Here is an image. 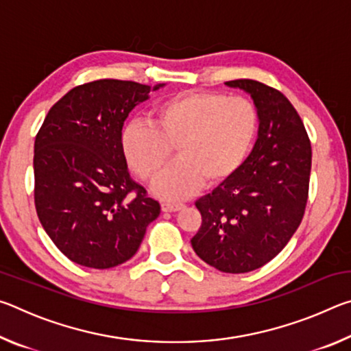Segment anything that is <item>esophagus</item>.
<instances>
[{"label": "esophagus", "instance_id": "1", "mask_svg": "<svg viewBox=\"0 0 351 351\" xmlns=\"http://www.w3.org/2000/svg\"><path fill=\"white\" fill-rule=\"evenodd\" d=\"M181 207H182L181 203H162L161 204V209L164 212H176V210H180Z\"/></svg>", "mask_w": 351, "mask_h": 351}]
</instances>
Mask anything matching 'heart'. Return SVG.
<instances>
[{
  "label": "heart",
  "mask_w": 351,
  "mask_h": 351,
  "mask_svg": "<svg viewBox=\"0 0 351 351\" xmlns=\"http://www.w3.org/2000/svg\"><path fill=\"white\" fill-rule=\"evenodd\" d=\"M260 112L251 99L215 91H184L154 105L152 125L132 122L122 130V153L141 180L153 181L159 197L178 199L203 186L229 180L257 138Z\"/></svg>",
  "instance_id": "1"
}]
</instances>
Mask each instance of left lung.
<instances>
[{
  "label": "left lung",
  "instance_id": "obj_1",
  "mask_svg": "<svg viewBox=\"0 0 351 351\" xmlns=\"http://www.w3.org/2000/svg\"><path fill=\"white\" fill-rule=\"evenodd\" d=\"M251 94L260 112L258 139L234 176L195 206L201 213L193 251L213 268L241 274L268 263L304 218L311 142L293 104L265 83L226 82Z\"/></svg>",
  "mask_w": 351,
  "mask_h": 351
}]
</instances>
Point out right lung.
<instances>
[{
	"mask_svg": "<svg viewBox=\"0 0 351 351\" xmlns=\"http://www.w3.org/2000/svg\"><path fill=\"white\" fill-rule=\"evenodd\" d=\"M148 93L130 80L83 83L52 105L35 136V209L58 251L77 265L125 263L161 212L130 178L121 145L123 121Z\"/></svg>",
	"mask_w": 351,
	"mask_h": 351,
	"instance_id": "1",
	"label": "right lung"
}]
</instances>
